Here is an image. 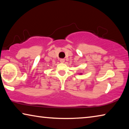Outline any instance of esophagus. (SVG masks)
<instances>
[{
	"mask_svg": "<svg viewBox=\"0 0 129 129\" xmlns=\"http://www.w3.org/2000/svg\"><path fill=\"white\" fill-rule=\"evenodd\" d=\"M60 61L61 63H64L65 62V60L64 59V58H61V59L60 60Z\"/></svg>",
	"mask_w": 129,
	"mask_h": 129,
	"instance_id": "34e87169",
	"label": "esophagus"
}]
</instances>
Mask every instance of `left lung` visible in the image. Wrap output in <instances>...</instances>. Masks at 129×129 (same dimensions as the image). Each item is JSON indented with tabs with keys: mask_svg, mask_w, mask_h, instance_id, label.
I'll return each mask as SVG.
<instances>
[{
	"mask_svg": "<svg viewBox=\"0 0 129 129\" xmlns=\"http://www.w3.org/2000/svg\"><path fill=\"white\" fill-rule=\"evenodd\" d=\"M82 73H80V75H82Z\"/></svg>",
	"mask_w": 129,
	"mask_h": 129,
	"instance_id": "left-lung-1",
	"label": "left lung"
}]
</instances>
